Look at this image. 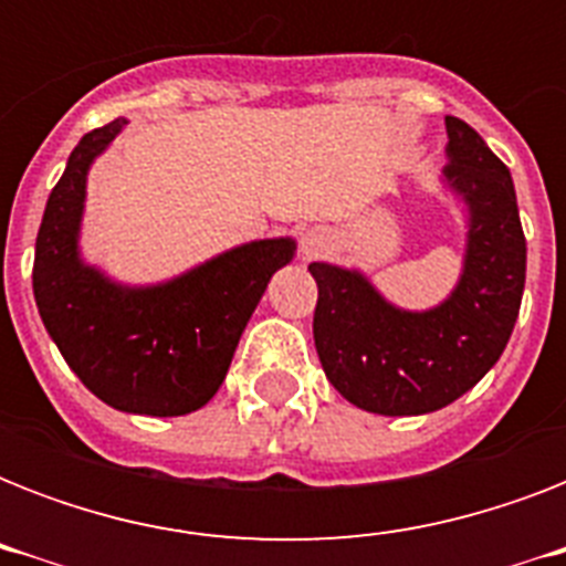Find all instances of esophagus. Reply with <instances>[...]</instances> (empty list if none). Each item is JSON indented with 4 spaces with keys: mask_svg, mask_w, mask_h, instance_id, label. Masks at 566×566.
<instances>
[{
    "mask_svg": "<svg viewBox=\"0 0 566 566\" xmlns=\"http://www.w3.org/2000/svg\"><path fill=\"white\" fill-rule=\"evenodd\" d=\"M328 249H332V238H328L326 229H308L300 238L302 261H314V258H323Z\"/></svg>",
    "mask_w": 566,
    "mask_h": 566,
    "instance_id": "obj_1",
    "label": "esophagus"
}]
</instances>
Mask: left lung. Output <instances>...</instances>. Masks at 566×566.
I'll return each mask as SVG.
<instances>
[{"mask_svg":"<svg viewBox=\"0 0 566 566\" xmlns=\"http://www.w3.org/2000/svg\"><path fill=\"white\" fill-rule=\"evenodd\" d=\"M443 188L464 205V266L426 311L387 302L361 270L314 261V344L326 378L361 411L447 408L500 361L526 287V238L509 167L464 119L447 117Z\"/></svg>","mask_w":566,"mask_h":566,"instance_id":"left-lung-1","label":"left lung"}]
</instances>
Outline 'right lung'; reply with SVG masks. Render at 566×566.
<instances>
[{
    "mask_svg": "<svg viewBox=\"0 0 566 566\" xmlns=\"http://www.w3.org/2000/svg\"><path fill=\"white\" fill-rule=\"evenodd\" d=\"M119 117L78 140L49 193L34 243V302L70 370L102 402L126 413L181 417L202 408L229 373L238 340L293 238L240 243L158 284H123L82 258L87 172Z\"/></svg>",
    "mask_w": 566,
    "mask_h": 566,
    "instance_id": "1",
    "label": "right lung"
}]
</instances>
